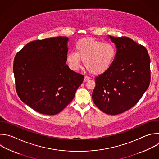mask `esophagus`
<instances>
[{"mask_svg":"<svg viewBox=\"0 0 159 159\" xmlns=\"http://www.w3.org/2000/svg\"><path fill=\"white\" fill-rule=\"evenodd\" d=\"M89 79H90V77H89V76H85L84 77V82H87L88 80H89Z\"/></svg>","mask_w":159,"mask_h":159,"instance_id":"esophagus-1","label":"esophagus"}]
</instances>
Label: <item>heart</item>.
I'll return each mask as SVG.
<instances>
[{
	"instance_id": "heart-1",
	"label": "heart",
	"mask_w": 159,
	"mask_h": 159,
	"mask_svg": "<svg viewBox=\"0 0 159 159\" xmlns=\"http://www.w3.org/2000/svg\"><path fill=\"white\" fill-rule=\"evenodd\" d=\"M75 50V52H69L66 56L69 67L74 70L79 69L82 59L86 69L94 74L107 71L112 66L117 55L115 44L90 37L78 40Z\"/></svg>"
}]
</instances>
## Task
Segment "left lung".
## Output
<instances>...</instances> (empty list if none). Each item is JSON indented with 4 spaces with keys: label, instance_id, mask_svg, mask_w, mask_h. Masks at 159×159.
Listing matches in <instances>:
<instances>
[{
    "label": "left lung",
    "instance_id": "left-lung-1",
    "mask_svg": "<svg viewBox=\"0 0 159 159\" xmlns=\"http://www.w3.org/2000/svg\"><path fill=\"white\" fill-rule=\"evenodd\" d=\"M117 47L111 67L95 79L92 99L109 115L122 114L139 102L150 82V59L146 48L127 37L109 36Z\"/></svg>",
    "mask_w": 159,
    "mask_h": 159
}]
</instances>
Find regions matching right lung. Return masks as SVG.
I'll use <instances>...</instances> for the list:
<instances>
[{
  "label": "right lung",
  "mask_w": 159,
  "mask_h": 159,
  "mask_svg": "<svg viewBox=\"0 0 159 159\" xmlns=\"http://www.w3.org/2000/svg\"><path fill=\"white\" fill-rule=\"evenodd\" d=\"M67 37L36 40L16 55L13 71L18 96L36 112H61L73 100L84 75L66 64Z\"/></svg>",
  "instance_id": "right-lung-1"
}]
</instances>
